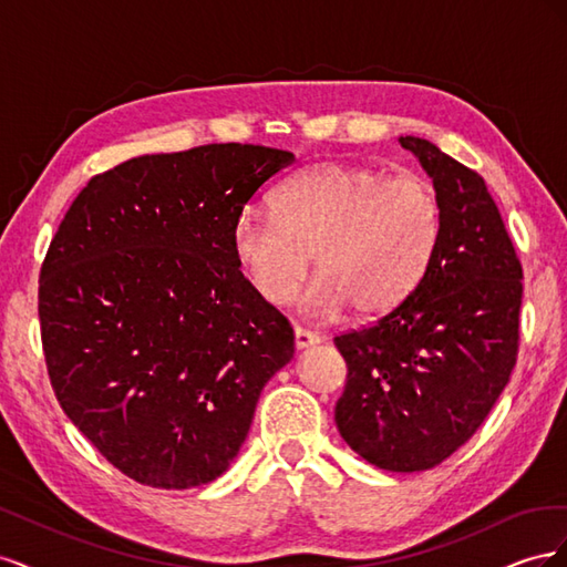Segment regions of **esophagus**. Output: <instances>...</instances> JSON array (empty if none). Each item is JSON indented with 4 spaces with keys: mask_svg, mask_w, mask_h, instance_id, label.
<instances>
[{
    "mask_svg": "<svg viewBox=\"0 0 567 567\" xmlns=\"http://www.w3.org/2000/svg\"><path fill=\"white\" fill-rule=\"evenodd\" d=\"M321 342V336L319 333H312V331H305L300 329V326H296V348L298 350H307V348H315Z\"/></svg>",
    "mask_w": 567,
    "mask_h": 567,
    "instance_id": "34e87169",
    "label": "esophagus"
}]
</instances>
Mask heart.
Listing matches in <instances>:
<instances>
[{
	"mask_svg": "<svg viewBox=\"0 0 567 567\" xmlns=\"http://www.w3.org/2000/svg\"><path fill=\"white\" fill-rule=\"evenodd\" d=\"M435 188L419 177L319 163L274 194V215L246 208L231 227V252L248 286L281 307L296 298L312 257L307 302L317 312L373 319L419 286L440 241Z\"/></svg>",
	"mask_w": 567,
	"mask_h": 567,
	"instance_id": "heart-1",
	"label": "heart"
}]
</instances>
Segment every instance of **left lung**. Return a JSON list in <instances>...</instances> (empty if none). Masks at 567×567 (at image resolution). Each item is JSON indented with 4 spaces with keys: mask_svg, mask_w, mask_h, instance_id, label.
Segmentation results:
<instances>
[{
    "mask_svg": "<svg viewBox=\"0 0 567 567\" xmlns=\"http://www.w3.org/2000/svg\"><path fill=\"white\" fill-rule=\"evenodd\" d=\"M400 144L433 179L440 241L394 310L336 336L348 364L336 425L373 466L414 473L468 442L504 392L518 354L523 267L485 179L427 140Z\"/></svg>",
    "mask_w": 567,
    "mask_h": 567,
    "instance_id": "obj_1",
    "label": "left lung"
}]
</instances>
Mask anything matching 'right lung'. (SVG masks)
<instances>
[{"instance_id": "add662e5", "label": "right lung", "mask_w": 567, "mask_h": 567, "mask_svg": "<svg viewBox=\"0 0 567 567\" xmlns=\"http://www.w3.org/2000/svg\"><path fill=\"white\" fill-rule=\"evenodd\" d=\"M290 151L208 144L96 175L40 274L51 388L136 483L188 489L229 468L293 329L238 271L231 227Z\"/></svg>"}]
</instances>
